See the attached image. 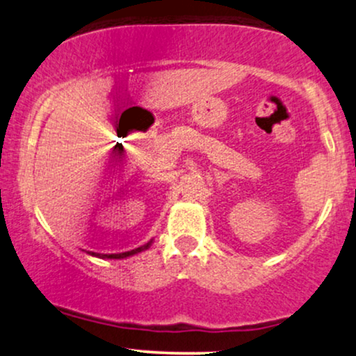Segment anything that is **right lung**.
Listing matches in <instances>:
<instances>
[{"label":"right lung","mask_w":356,"mask_h":356,"mask_svg":"<svg viewBox=\"0 0 356 356\" xmlns=\"http://www.w3.org/2000/svg\"><path fill=\"white\" fill-rule=\"evenodd\" d=\"M151 243H152V241H149L147 243H145V245H140V247H137V248H134V250H129V252H121V254H97V252H88V254L92 255V257H99V259H127V257L136 255V254H139V252L147 250V248L151 247Z\"/></svg>","instance_id":"right-lung-1"}]
</instances>
